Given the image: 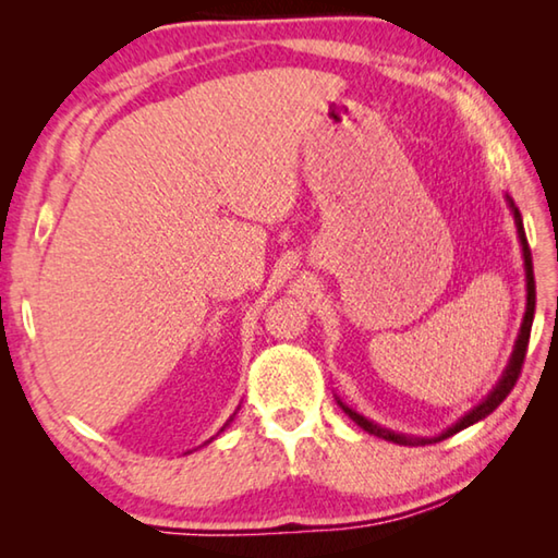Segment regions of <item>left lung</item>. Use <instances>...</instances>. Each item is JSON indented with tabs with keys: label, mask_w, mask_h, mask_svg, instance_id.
Wrapping results in <instances>:
<instances>
[{
	"label": "left lung",
	"mask_w": 558,
	"mask_h": 558,
	"mask_svg": "<svg viewBox=\"0 0 558 558\" xmlns=\"http://www.w3.org/2000/svg\"><path fill=\"white\" fill-rule=\"evenodd\" d=\"M507 204L509 209L514 214V223H517V235H519V243H522V256H524V272H526V313L522 319V327H519V337L514 342V352L509 356V364L502 374V379L497 381V386L493 391L487 393L485 401H480L475 409L470 413L462 415V418L456 423V426H450L448 430H442L440 436L436 438H411V436H403V433H393V430H386L381 426H376L374 421L364 418L362 413H356L344 405L342 401H337L342 405V411L352 418L359 428H364L366 433H372L376 438H384V440H391V442H399V446H426V442H438V440H446L450 436H456L462 428L472 426V423L487 418L489 413H493L499 403H502L509 391L514 389V384L519 379V374H522V364H524V356H526V344H529V332H532V323H534V305H536V286H534V266H532V251H529V243H526V233H524V223H522V214L512 202V196H507Z\"/></svg>",
	"instance_id": "8db88e82"
}]
</instances>
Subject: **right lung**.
Segmentation results:
<instances>
[{
	"label": "right lung",
	"instance_id": "obj_1",
	"mask_svg": "<svg viewBox=\"0 0 558 558\" xmlns=\"http://www.w3.org/2000/svg\"><path fill=\"white\" fill-rule=\"evenodd\" d=\"M229 421H233V415H231V418H229ZM229 421H226V426H229ZM226 426H223V428H226ZM223 428H221V430H223Z\"/></svg>",
	"mask_w": 558,
	"mask_h": 558
}]
</instances>
